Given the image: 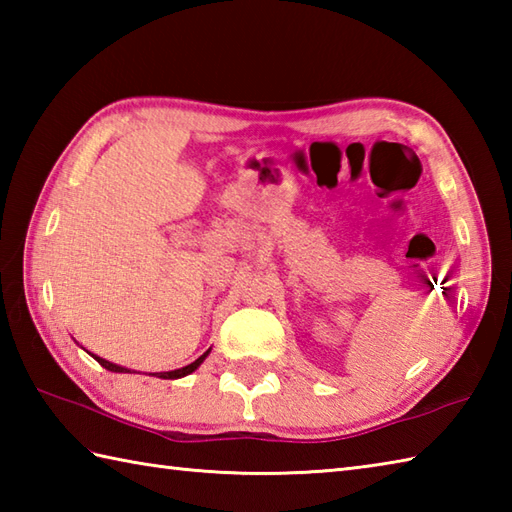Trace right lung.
<instances>
[{
    "mask_svg": "<svg viewBox=\"0 0 512 512\" xmlns=\"http://www.w3.org/2000/svg\"><path fill=\"white\" fill-rule=\"evenodd\" d=\"M206 354H209V352H204V354L198 358V361H193L191 365L182 367V369H173V372H160V374H158V378H182V376H187V374L195 372V369L200 367V363L204 361ZM92 356H94V354H92ZM94 358H96V361H99L105 369H110V372H121V374H127V372H129V369H125V367H118V365H114V363H110V361H105V358H101V356H94Z\"/></svg>",
    "mask_w": 512,
    "mask_h": 512,
    "instance_id": "obj_1",
    "label": "right lung"
}]
</instances>
